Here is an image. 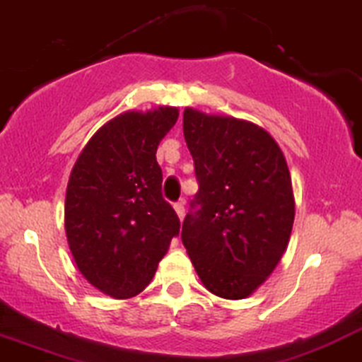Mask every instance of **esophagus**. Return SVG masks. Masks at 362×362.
I'll list each match as a JSON object with an SVG mask.
<instances>
[{
  "instance_id": "34e87169",
  "label": "esophagus",
  "mask_w": 362,
  "mask_h": 362,
  "mask_svg": "<svg viewBox=\"0 0 362 362\" xmlns=\"http://www.w3.org/2000/svg\"><path fill=\"white\" fill-rule=\"evenodd\" d=\"M173 209H175V213H177V216L180 218V221L184 220V216H185V208H184V201H180V202H175L173 204Z\"/></svg>"
}]
</instances>
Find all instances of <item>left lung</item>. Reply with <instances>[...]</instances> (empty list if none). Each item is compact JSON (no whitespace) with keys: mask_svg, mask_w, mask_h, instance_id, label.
Listing matches in <instances>:
<instances>
[{"mask_svg":"<svg viewBox=\"0 0 362 362\" xmlns=\"http://www.w3.org/2000/svg\"><path fill=\"white\" fill-rule=\"evenodd\" d=\"M184 136L199 190L182 242L209 292L244 299L291 240L296 201L287 160L268 130L240 118L185 108Z\"/></svg>","mask_w":362,"mask_h":362,"instance_id":"8db88e82","label":"left lung"}]
</instances>
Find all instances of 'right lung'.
I'll use <instances>...</instances> for the list:
<instances>
[{
    "label": "right lung",
    "instance_id": "right-lung-1",
    "mask_svg": "<svg viewBox=\"0 0 362 362\" xmlns=\"http://www.w3.org/2000/svg\"><path fill=\"white\" fill-rule=\"evenodd\" d=\"M178 108L125 111L89 139L71 168L65 197V233L82 276L115 299L144 291L180 232V220L161 196L156 161L161 139Z\"/></svg>",
    "mask_w": 362,
    "mask_h": 362
}]
</instances>
